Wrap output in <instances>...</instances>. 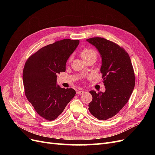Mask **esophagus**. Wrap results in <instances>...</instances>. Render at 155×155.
I'll return each mask as SVG.
<instances>
[{"label":"esophagus","mask_w":155,"mask_h":155,"mask_svg":"<svg viewBox=\"0 0 155 155\" xmlns=\"http://www.w3.org/2000/svg\"><path fill=\"white\" fill-rule=\"evenodd\" d=\"M84 93V91H78L76 92V94L78 95H81V94H83Z\"/></svg>","instance_id":"34e87169"}]
</instances>
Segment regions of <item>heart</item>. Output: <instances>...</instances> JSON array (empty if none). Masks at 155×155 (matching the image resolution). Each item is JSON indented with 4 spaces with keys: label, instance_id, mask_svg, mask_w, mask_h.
Instances as JSON below:
<instances>
[{
    "label": "heart",
    "instance_id": "heart-1",
    "mask_svg": "<svg viewBox=\"0 0 155 155\" xmlns=\"http://www.w3.org/2000/svg\"><path fill=\"white\" fill-rule=\"evenodd\" d=\"M80 54L81 58L85 60L87 58H88L89 57H91V56H96V51L91 49V48H84L83 49H81V50L80 51ZM72 60V57H70L68 62H70Z\"/></svg>",
    "mask_w": 155,
    "mask_h": 155
}]
</instances>
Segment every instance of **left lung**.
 <instances>
[{
  "label": "left lung",
  "mask_w": 155,
  "mask_h": 155,
  "mask_svg": "<svg viewBox=\"0 0 155 155\" xmlns=\"http://www.w3.org/2000/svg\"><path fill=\"white\" fill-rule=\"evenodd\" d=\"M87 41L95 46L102 59L100 69L105 91H91V114L100 120L114 116L129 101L135 85V75L128 53L118 44L102 37Z\"/></svg>",
  "instance_id": "obj_1"
}]
</instances>
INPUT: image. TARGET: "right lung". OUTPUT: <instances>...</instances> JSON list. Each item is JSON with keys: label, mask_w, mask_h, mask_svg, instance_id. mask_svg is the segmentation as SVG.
<instances>
[{"label": "right lung", "mask_w": 155, "mask_h": 155, "mask_svg": "<svg viewBox=\"0 0 155 155\" xmlns=\"http://www.w3.org/2000/svg\"><path fill=\"white\" fill-rule=\"evenodd\" d=\"M79 43V40L69 39L55 41L31 55L25 63L22 79L26 97L46 120L57 118L76 95L73 88L56 85V78L65 72L67 61Z\"/></svg>", "instance_id": "add662e5"}]
</instances>
